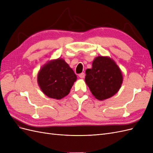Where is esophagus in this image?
<instances>
[{
  "instance_id": "1",
  "label": "esophagus",
  "mask_w": 153,
  "mask_h": 153,
  "mask_svg": "<svg viewBox=\"0 0 153 153\" xmlns=\"http://www.w3.org/2000/svg\"><path fill=\"white\" fill-rule=\"evenodd\" d=\"M85 74L84 73H80V74H79V77L80 78H84L85 77Z\"/></svg>"
}]
</instances>
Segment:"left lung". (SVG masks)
<instances>
[{
    "mask_svg": "<svg viewBox=\"0 0 153 153\" xmlns=\"http://www.w3.org/2000/svg\"><path fill=\"white\" fill-rule=\"evenodd\" d=\"M92 68L85 71V81L96 99L104 100L113 96L121 87L123 78L121 69L113 59L98 56Z\"/></svg>",
    "mask_w": 153,
    "mask_h": 153,
    "instance_id": "8db88e82",
    "label": "left lung"
}]
</instances>
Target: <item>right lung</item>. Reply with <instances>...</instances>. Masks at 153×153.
Segmentation results:
<instances>
[{
	"label": "right lung",
	"instance_id": "right-lung-1",
	"mask_svg": "<svg viewBox=\"0 0 153 153\" xmlns=\"http://www.w3.org/2000/svg\"><path fill=\"white\" fill-rule=\"evenodd\" d=\"M76 75L64 59L48 62L38 74V83L43 93L50 98L61 100L67 96Z\"/></svg>",
	"mask_w": 153,
	"mask_h": 153
}]
</instances>
